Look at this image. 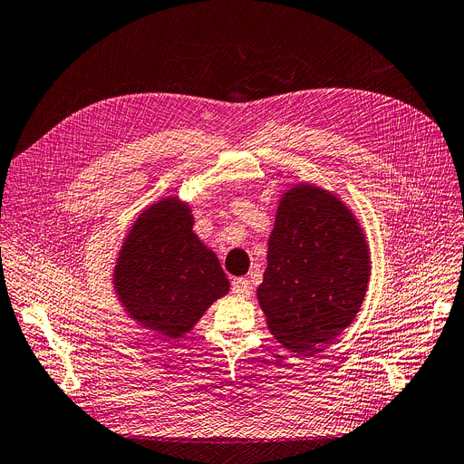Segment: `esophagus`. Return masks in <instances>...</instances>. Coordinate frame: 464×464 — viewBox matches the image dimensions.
I'll use <instances>...</instances> for the list:
<instances>
[{"label":"esophagus","instance_id":"obj_1","mask_svg":"<svg viewBox=\"0 0 464 464\" xmlns=\"http://www.w3.org/2000/svg\"><path fill=\"white\" fill-rule=\"evenodd\" d=\"M232 291L237 295V296H249L253 293V287L249 284L247 277H236V280L232 282Z\"/></svg>","mask_w":464,"mask_h":464}]
</instances>
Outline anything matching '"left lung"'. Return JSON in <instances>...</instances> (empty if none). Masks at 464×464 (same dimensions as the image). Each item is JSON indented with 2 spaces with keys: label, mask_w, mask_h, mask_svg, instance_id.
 Returning a JSON list of instances; mask_svg holds the SVG:
<instances>
[{
  "label": "left lung",
  "mask_w": 464,
  "mask_h": 464,
  "mask_svg": "<svg viewBox=\"0 0 464 464\" xmlns=\"http://www.w3.org/2000/svg\"><path fill=\"white\" fill-rule=\"evenodd\" d=\"M256 287L272 335L291 352L331 343L354 322L372 274L369 246L335 196L295 184L280 199Z\"/></svg>",
  "instance_id": "8db88e82"
}]
</instances>
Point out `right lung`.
Masks as SVG:
<instances>
[{"label": "right lung", "mask_w": 464, "mask_h": 464, "mask_svg": "<svg viewBox=\"0 0 464 464\" xmlns=\"http://www.w3.org/2000/svg\"><path fill=\"white\" fill-rule=\"evenodd\" d=\"M192 227L188 203L161 198L133 222L114 268L127 316L168 339H180L230 291L217 255Z\"/></svg>", "instance_id": "right-lung-1"}]
</instances>
